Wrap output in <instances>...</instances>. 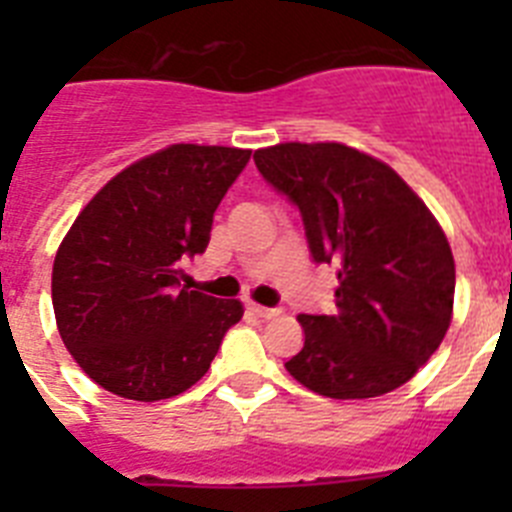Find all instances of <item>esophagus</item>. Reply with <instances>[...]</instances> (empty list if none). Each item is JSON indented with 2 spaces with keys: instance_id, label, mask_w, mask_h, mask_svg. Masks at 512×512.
Instances as JSON below:
<instances>
[{
  "instance_id": "obj_1",
  "label": "esophagus",
  "mask_w": 512,
  "mask_h": 512,
  "mask_svg": "<svg viewBox=\"0 0 512 512\" xmlns=\"http://www.w3.org/2000/svg\"><path fill=\"white\" fill-rule=\"evenodd\" d=\"M248 310L253 312V315H259V318H264V320H269V318H277L279 312V307H264V305H248Z\"/></svg>"
}]
</instances>
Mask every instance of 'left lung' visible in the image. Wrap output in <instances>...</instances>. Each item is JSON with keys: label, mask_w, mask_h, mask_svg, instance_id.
Returning a JSON list of instances; mask_svg holds the SVG:
<instances>
[{"label": "left lung", "mask_w": 512, "mask_h": 512, "mask_svg": "<svg viewBox=\"0 0 512 512\" xmlns=\"http://www.w3.org/2000/svg\"><path fill=\"white\" fill-rule=\"evenodd\" d=\"M300 210L315 264L338 266L336 312L300 315L305 346L287 372L333 400H364L413 379L454 310V256L441 225L387 164L343 143L253 153Z\"/></svg>", "instance_id": "8db88e82"}]
</instances>
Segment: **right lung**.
<instances>
[{"mask_svg":"<svg viewBox=\"0 0 512 512\" xmlns=\"http://www.w3.org/2000/svg\"><path fill=\"white\" fill-rule=\"evenodd\" d=\"M251 151L176 143L122 169L92 197L53 261V312L76 364L107 392L156 402L200 382L238 300L182 284L212 215Z\"/></svg>","mask_w":512,"mask_h":512,"instance_id":"obj_1","label":"right lung"}]
</instances>
